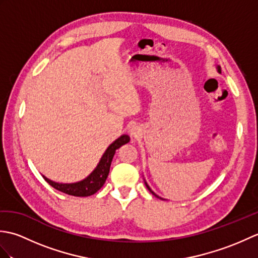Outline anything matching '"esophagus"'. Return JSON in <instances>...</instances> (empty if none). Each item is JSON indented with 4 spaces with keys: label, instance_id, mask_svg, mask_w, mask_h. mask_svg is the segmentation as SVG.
I'll use <instances>...</instances> for the list:
<instances>
[{
    "label": "esophagus",
    "instance_id": "esophagus-1",
    "mask_svg": "<svg viewBox=\"0 0 258 258\" xmlns=\"http://www.w3.org/2000/svg\"><path fill=\"white\" fill-rule=\"evenodd\" d=\"M128 133H130L131 136H132V138L138 139L139 136L142 134V131H141V128L139 127L138 125L134 124V125H132V126H131V127L128 128Z\"/></svg>",
    "mask_w": 258,
    "mask_h": 258
}]
</instances>
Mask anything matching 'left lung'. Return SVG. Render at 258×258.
<instances>
[{
	"label": "left lung",
	"mask_w": 258,
	"mask_h": 258,
	"mask_svg": "<svg viewBox=\"0 0 258 258\" xmlns=\"http://www.w3.org/2000/svg\"><path fill=\"white\" fill-rule=\"evenodd\" d=\"M217 71H218V72H220V73H221V68H220V67H217ZM145 185H146V187H147V188H149V190L151 191V193H152L153 195H155L156 197H158V196H157V195H156V194L154 193V191H153V190H152V189L150 188V186H149V185H147V183H146V182H145ZM160 199H161V197H160Z\"/></svg>",
	"instance_id": "left-lung-1"
}]
</instances>
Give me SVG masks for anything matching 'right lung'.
Returning <instances> with one entry per match:
<instances>
[{"mask_svg": "<svg viewBox=\"0 0 258 258\" xmlns=\"http://www.w3.org/2000/svg\"><path fill=\"white\" fill-rule=\"evenodd\" d=\"M128 142L130 138L127 135H122L116 141L113 142V143L107 147L105 153L103 154L96 168L90 174V176H87L85 179L81 180V182L73 184H58L46 178L45 176L43 177H44V179L52 186V187L65 194L79 197H85L95 194L104 185V183H105V180L108 176L109 167H111V163L115 154V151L119 149L122 145L128 143Z\"/></svg>", "mask_w": 258, "mask_h": 258, "instance_id": "obj_1", "label": "right lung"}]
</instances>
